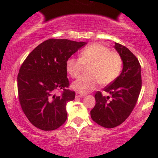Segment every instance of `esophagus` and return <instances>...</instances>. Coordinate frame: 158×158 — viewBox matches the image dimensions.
<instances>
[{
	"instance_id": "1",
	"label": "esophagus",
	"mask_w": 158,
	"mask_h": 158,
	"mask_svg": "<svg viewBox=\"0 0 158 158\" xmlns=\"http://www.w3.org/2000/svg\"><path fill=\"white\" fill-rule=\"evenodd\" d=\"M84 96V94H81L80 93H79V92H77V93H76V97H83Z\"/></svg>"
}]
</instances>
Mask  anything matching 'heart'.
I'll use <instances>...</instances> for the list:
<instances>
[{
    "mask_svg": "<svg viewBox=\"0 0 158 158\" xmlns=\"http://www.w3.org/2000/svg\"><path fill=\"white\" fill-rule=\"evenodd\" d=\"M85 66H89L88 75L79 77L72 84V88L81 94L94 90L99 82L102 85L113 82L121 73L123 61L117 52L94 43L81 50L79 58L70 57L66 61L67 72L74 79L80 75Z\"/></svg>",
    "mask_w": 158,
    "mask_h": 158,
    "instance_id": "1",
    "label": "heart"
}]
</instances>
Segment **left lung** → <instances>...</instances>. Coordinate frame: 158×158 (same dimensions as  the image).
<instances>
[{
	"instance_id": "left-lung-1",
	"label": "left lung",
	"mask_w": 158,
	"mask_h": 158,
	"mask_svg": "<svg viewBox=\"0 0 158 158\" xmlns=\"http://www.w3.org/2000/svg\"><path fill=\"white\" fill-rule=\"evenodd\" d=\"M114 48L123 60L122 73L104 88V91L110 94V98L97 91L96 105L90 110L94 122L108 128L119 126L128 118L135 107L142 87L141 67L137 58L118 43H115Z\"/></svg>"
}]
</instances>
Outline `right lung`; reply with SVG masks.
Returning a JSON list of instances; mask_svg holds the SVG:
<instances>
[{
  "instance_id": "right-lung-1",
  "label": "right lung",
  "mask_w": 158,
  "mask_h": 158,
  "mask_svg": "<svg viewBox=\"0 0 158 158\" xmlns=\"http://www.w3.org/2000/svg\"><path fill=\"white\" fill-rule=\"evenodd\" d=\"M87 43L50 39L29 54L18 74V92L21 108L30 123L44 131L64 124L66 105L75 98L68 89L66 61ZM63 90L61 95L56 94Z\"/></svg>"
}]
</instances>
